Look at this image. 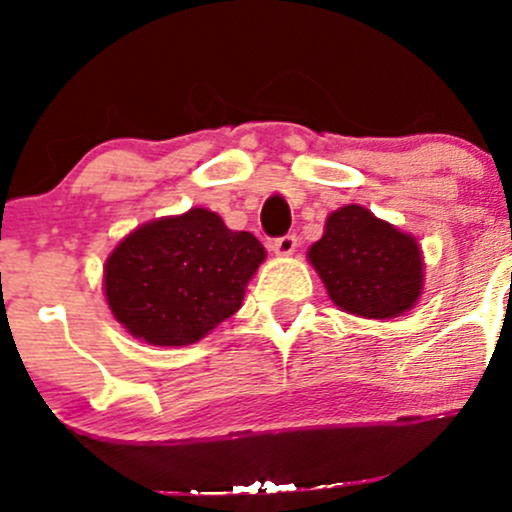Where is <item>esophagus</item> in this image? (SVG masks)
Instances as JSON below:
<instances>
[{"label":"esophagus","mask_w":512,"mask_h":512,"mask_svg":"<svg viewBox=\"0 0 512 512\" xmlns=\"http://www.w3.org/2000/svg\"><path fill=\"white\" fill-rule=\"evenodd\" d=\"M269 248H272L274 255H279V257H289V255H293V252H296V248H298V238H296V236H281V238H274V240H272V245H269Z\"/></svg>","instance_id":"1"}]
</instances>
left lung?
Here are the masks:
<instances>
[{"mask_svg": "<svg viewBox=\"0 0 512 512\" xmlns=\"http://www.w3.org/2000/svg\"><path fill=\"white\" fill-rule=\"evenodd\" d=\"M308 260L344 313L387 320L407 313L424 291V257L414 236L361 204L332 211Z\"/></svg>", "mask_w": 512, "mask_h": 512, "instance_id": "1", "label": "left lung"}]
</instances>
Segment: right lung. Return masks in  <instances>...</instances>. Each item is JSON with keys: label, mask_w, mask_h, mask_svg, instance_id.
I'll list each match as a JSON object with an SVG mask.
<instances>
[{"label": "right lung", "mask_w": 512, "mask_h": 512, "mask_svg": "<svg viewBox=\"0 0 512 512\" xmlns=\"http://www.w3.org/2000/svg\"><path fill=\"white\" fill-rule=\"evenodd\" d=\"M267 252L219 214L190 209L134 228L110 252L103 289L115 320L154 346L195 344L240 308Z\"/></svg>", "instance_id": "add662e5"}]
</instances>
